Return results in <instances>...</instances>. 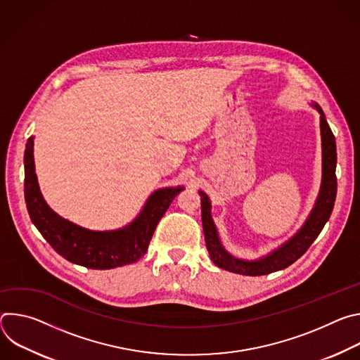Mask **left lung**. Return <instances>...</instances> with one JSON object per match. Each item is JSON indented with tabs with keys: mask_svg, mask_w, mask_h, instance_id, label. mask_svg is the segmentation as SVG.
<instances>
[{
	"mask_svg": "<svg viewBox=\"0 0 360 360\" xmlns=\"http://www.w3.org/2000/svg\"><path fill=\"white\" fill-rule=\"evenodd\" d=\"M316 110L321 114V134H322V186L321 192L316 200L315 208L307 218L306 224L302 226V229L283 246H281L278 250L268 255L266 258H262L255 262L240 261L233 258L229 255L219 238L215 228V224L211 217V202L207 196V193H200V202H202V226H203V235L205 242H207V248L210 252V256L212 262L229 272L239 274V275H248V276H261V275H269L276 271H282L296 262L300 256L309 249V246L314 243V240L319 236L322 232L325 224L330 218L335 199H336V142L335 135L328 125V121L325 118V114L322 108L316 104Z\"/></svg>",
	"mask_w": 360,
	"mask_h": 360,
	"instance_id": "8db88e82",
	"label": "left lung"
}]
</instances>
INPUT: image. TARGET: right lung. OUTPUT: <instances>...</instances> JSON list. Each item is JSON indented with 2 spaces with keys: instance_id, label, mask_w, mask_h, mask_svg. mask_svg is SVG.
I'll return each instance as SVG.
<instances>
[{
  "instance_id": "add662e5",
  "label": "right lung",
  "mask_w": 360,
  "mask_h": 360,
  "mask_svg": "<svg viewBox=\"0 0 360 360\" xmlns=\"http://www.w3.org/2000/svg\"><path fill=\"white\" fill-rule=\"evenodd\" d=\"M34 141L28 138L24 153V195L32 224L67 261L89 269H112L136 262L146 253L155 228L184 186L160 189L148 199L141 215L128 226L95 232L63 219L48 208L34 171Z\"/></svg>"
}]
</instances>
